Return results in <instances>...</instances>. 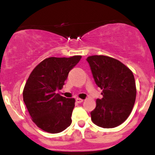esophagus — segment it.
Masks as SVG:
<instances>
[{"mask_svg":"<svg viewBox=\"0 0 155 155\" xmlns=\"http://www.w3.org/2000/svg\"><path fill=\"white\" fill-rule=\"evenodd\" d=\"M76 101L78 103V104H81L82 102H83V100L81 99V98H76Z\"/></svg>","mask_w":155,"mask_h":155,"instance_id":"obj_1","label":"esophagus"}]
</instances>
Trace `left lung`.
I'll return each mask as SVG.
<instances>
[{"mask_svg":"<svg viewBox=\"0 0 155 155\" xmlns=\"http://www.w3.org/2000/svg\"><path fill=\"white\" fill-rule=\"evenodd\" d=\"M95 83L103 92L97 99L96 107L91 112L96 125L113 128L128 118L137 96L135 79L132 71L117 59L105 55L87 58Z\"/></svg>","mask_w":155,"mask_h":155,"instance_id":"8db88e82","label":"left lung"}]
</instances>
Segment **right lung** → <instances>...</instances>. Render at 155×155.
I'll return each mask as SVG.
<instances>
[{
  "mask_svg": "<svg viewBox=\"0 0 155 155\" xmlns=\"http://www.w3.org/2000/svg\"><path fill=\"white\" fill-rule=\"evenodd\" d=\"M82 56L51 57L40 62L30 74L23 90V101L32 121L50 134H58L71 124L74 98L57 94L64 85L68 73Z\"/></svg>",
  "mask_w": 155,
  "mask_h": 155,
  "instance_id": "add662e5",
  "label": "right lung"
}]
</instances>
